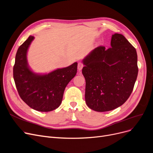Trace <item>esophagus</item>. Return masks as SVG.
Returning <instances> with one entry per match:
<instances>
[{"label":"esophagus","instance_id":"obj_1","mask_svg":"<svg viewBox=\"0 0 153 153\" xmlns=\"http://www.w3.org/2000/svg\"><path fill=\"white\" fill-rule=\"evenodd\" d=\"M82 68H83V64L82 62H79L78 64H77V69H78V70L80 71L81 70H82Z\"/></svg>","mask_w":153,"mask_h":153}]
</instances>
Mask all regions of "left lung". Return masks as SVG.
I'll return each mask as SVG.
<instances>
[{
  "label": "left lung",
  "mask_w": 153,
  "mask_h": 153,
  "mask_svg": "<svg viewBox=\"0 0 153 153\" xmlns=\"http://www.w3.org/2000/svg\"><path fill=\"white\" fill-rule=\"evenodd\" d=\"M111 45L108 49L99 46L83 60L85 102L97 112L123 105L133 90L137 76L136 49L119 34L112 36Z\"/></svg>",
  "instance_id": "8db88e82"
}]
</instances>
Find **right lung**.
Masks as SVG:
<instances>
[{
	"mask_svg": "<svg viewBox=\"0 0 153 153\" xmlns=\"http://www.w3.org/2000/svg\"><path fill=\"white\" fill-rule=\"evenodd\" d=\"M34 37L29 36L19 48L13 76L19 94L29 107L41 112H49L61 105L65 88L77 73V63L58 69L48 74L39 75L29 68L27 52Z\"/></svg>",
	"mask_w": 153,
	"mask_h": 153,
	"instance_id": "right-lung-1",
	"label": "right lung"
}]
</instances>
